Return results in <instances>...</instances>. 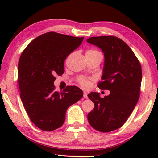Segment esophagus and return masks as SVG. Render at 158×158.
Returning <instances> with one entry per match:
<instances>
[{
    "instance_id": "esophagus-1",
    "label": "esophagus",
    "mask_w": 158,
    "mask_h": 158,
    "mask_svg": "<svg viewBox=\"0 0 158 158\" xmlns=\"http://www.w3.org/2000/svg\"><path fill=\"white\" fill-rule=\"evenodd\" d=\"M83 98H88V94L86 92L83 93Z\"/></svg>"
}]
</instances>
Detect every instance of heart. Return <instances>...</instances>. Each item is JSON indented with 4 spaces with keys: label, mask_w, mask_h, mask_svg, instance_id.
I'll return each mask as SVG.
<instances>
[{
    "label": "heart",
    "mask_w": 158,
    "mask_h": 158,
    "mask_svg": "<svg viewBox=\"0 0 158 158\" xmlns=\"http://www.w3.org/2000/svg\"><path fill=\"white\" fill-rule=\"evenodd\" d=\"M96 53H100V52H98V51H96V50H88L87 52H86V54H96ZM78 81H79L80 84H81L83 87H84V88L89 87L90 81H89V80H88V78H86V77H81L78 79Z\"/></svg>",
    "instance_id": "1"
}]
</instances>
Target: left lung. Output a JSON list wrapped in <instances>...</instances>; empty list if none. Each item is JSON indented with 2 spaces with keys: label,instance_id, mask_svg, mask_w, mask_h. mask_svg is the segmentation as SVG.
I'll return each mask as SVG.
<instances>
[{
  "label": "left lung",
  "instance_id": "obj_1",
  "mask_svg": "<svg viewBox=\"0 0 158 158\" xmlns=\"http://www.w3.org/2000/svg\"><path fill=\"white\" fill-rule=\"evenodd\" d=\"M87 42L104 54L102 82L98 87L110 90L104 98L96 92L88 95L95 105L88 120L97 131L109 132L120 128L137 104L142 78L141 65L130 47L117 37H90Z\"/></svg>",
  "mask_w": 158,
  "mask_h": 158
}]
</instances>
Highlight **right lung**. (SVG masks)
Listing matches in <instances>:
<instances>
[{
  "instance_id": "right-lung-1",
  "label": "right lung",
  "mask_w": 158,
  "mask_h": 158,
  "mask_svg": "<svg viewBox=\"0 0 158 158\" xmlns=\"http://www.w3.org/2000/svg\"><path fill=\"white\" fill-rule=\"evenodd\" d=\"M83 37L47 32L36 37L21 54L18 64L21 99L30 119L38 128L52 131L65 120L66 111L83 96L76 86L55 90V75L64 73L65 58Z\"/></svg>"
}]
</instances>
